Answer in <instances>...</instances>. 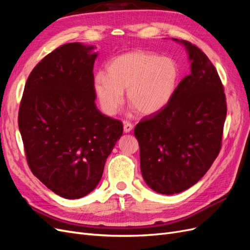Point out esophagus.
<instances>
[{"mask_svg":"<svg viewBox=\"0 0 250 250\" xmlns=\"http://www.w3.org/2000/svg\"><path fill=\"white\" fill-rule=\"evenodd\" d=\"M124 125V132H130L133 129V125L130 122H127V121H124L123 122Z\"/></svg>","mask_w":250,"mask_h":250,"instance_id":"obj_1","label":"esophagus"}]
</instances>
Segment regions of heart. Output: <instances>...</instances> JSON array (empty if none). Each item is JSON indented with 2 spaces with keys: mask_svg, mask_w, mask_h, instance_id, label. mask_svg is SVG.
<instances>
[{
  "mask_svg": "<svg viewBox=\"0 0 250 250\" xmlns=\"http://www.w3.org/2000/svg\"><path fill=\"white\" fill-rule=\"evenodd\" d=\"M107 75H95L94 92L102 111L116 115L127 102L140 115L150 117L164 110L171 102L179 79V67L170 57L135 50L111 59L106 65Z\"/></svg>",
  "mask_w": 250,
  "mask_h": 250,
  "instance_id": "1",
  "label": "heart"
}]
</instances>
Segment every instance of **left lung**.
<instances>
[{"mask_svg": "<svg viewBox=\"0 0 250 250\" xmlns=\"http://www.w3.org/2000/svg\"><path fill=\"white\" fill-rule=\"evenodd\" d=\"M174 41L187 48L191 73L167 107L134 128L143 178L166 195L191 188L210 168L220 152L228 110L223 84L208 57L191 42Z\"/></svg>", "mask_w": 250, "mask_h": 250, "instance_id": "obj_1", "label": "left lung"}]
</instances>
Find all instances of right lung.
Wrapping results in <instances>:
<instances>
[{
	"mask_svg": "<svg viewBox=\"0 0 250 250\" xmlns=\"http://www.w3.org/2000/svg\"><path fill=\"white\" fill-rule=\"evenodd\" d=\"M94 47H58L30 73L19 110L29 168L52 192L67 199L92 192L123 124L96 106Z\"/></svg>",
	"mask_w": 250,
	"mask_h": 250,
	"instance_id": "right-lung-1",
	"label": "right lung"
}]
</instances>
